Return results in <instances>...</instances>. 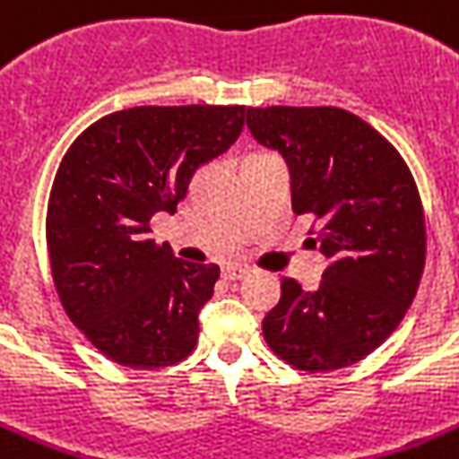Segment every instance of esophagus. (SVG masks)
I'll return each instance as SVG.
<instances>
[{
	"instance_id": "1",
	"label": "esophagus",
	"mask_w": 459,
	"mask_h": 459,
	"mask_svg": "<svg viewBox=\"0 0 459 459\" xmlns=\"http://www.w3.org/2000/svg\"><path fill=\"white\" fill-rule=\"evenodd\" d=\"M247 273H249L247 265H238V264H229L221 268L223 280H240V277H245Z\"/></svg>"
}]
</instances>
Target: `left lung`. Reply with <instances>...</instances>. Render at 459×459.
<instances>
[{
	"mask_svg": "<svg viewBox=\"0 0 459 459\" xmlns=\"http://www.w3.org/2000/svg\"><path fill=\"white\" fill-rule=\"evenodd\" d=\"M247 128L284 156L291 207L317 219L319 252L331 261L315 291L282 277L265 342L299 371L357 364L399 326L425 271L413 175L378 130L338 107H249Z\"/></svg>",
	"mask_w": 459,
	"mask_h": 459,
	"instance_id": "1",
	"label": "left lung"
}]
</instances>
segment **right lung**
Masks as SVG:
<instances>
[{"instance_id": "right-lung-1", "label": "right lung", "mask_w": 459, "mask_h": 459, "mask_svg": "<svg viewBox=\"0 0 459 459\" xmlns=\"http://www.w3.org/2000/svg\"><path fill=\"white\" fill-rule=\"evenodd\" d=\"M245 114L240 105L114 111L60 160L46 214L53 282L107 359L163 368L194 352L219 265L177 259L149 238V221L175 214L194 172L240 137Z\"/></svg>"}]
</instances>
